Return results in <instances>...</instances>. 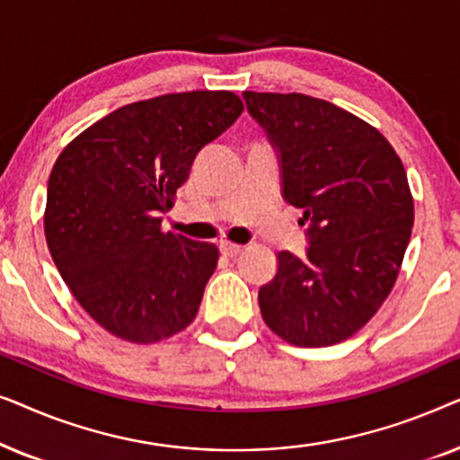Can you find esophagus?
I'll return each mask as SVG.
<instances>
[{
  "label": "esophagus",
  "mask_w": 460,
  "mask_h": 460,
  "mask_svg": "<svg viewBox=\"0 0 460 460\" xmlns=\"http://www.w3.org/2000/svg\"><path fill=\"white\" fill-rule=\"evenodd\" d=\"M219 251H222L226 257H236L243 251V247H241V244H236V243L224 241V243H219Z\"/></svg>",
  "instance_id": "34e87169"
}]
</instances>
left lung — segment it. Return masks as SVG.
<instances>
[{
  "mask_svg": "<svg viewBox=\"0 0 460 460\" xmlns=\"http://www.w3.org/2000/svg\"><path fill=\"white\" fill-rule=\"evenodd\" d=\"M249 115L280 155L282 197L304 209V260L279 253L260 288L266 324L299 348L354 335L392 293L411 241L406 169L379 129L305 93L244 92Z\"/></svg>",
  "mask_w": 460,
  "mask_h": 460,
  "instance_id": "8db88e82",
  "label": "left lung"
}]
</instances>
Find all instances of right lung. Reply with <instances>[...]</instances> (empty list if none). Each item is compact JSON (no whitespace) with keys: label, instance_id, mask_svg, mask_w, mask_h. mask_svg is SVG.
<instances>
[{"label":"right lung","instance_id":"right-lung-1","mask_svg":"<svg viewBox=\"0 0 460 460\" xmlns=\"http://www.w3.org/2000/svg\"><path fill=\"white\" fill-rule=\"evenodd\" d=\"M243 112L226 90L165 93L90 125L56 159L43 230L62 280L111 335L156 343L197 316L219 251L163 232L200 148Z\"/></svg>","mask_w":460,"mask_h":460}]
</instances>
